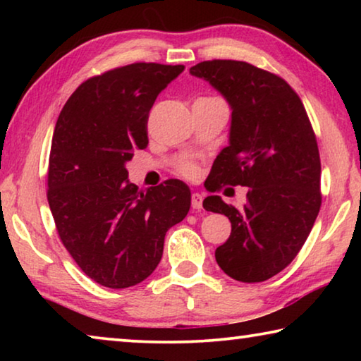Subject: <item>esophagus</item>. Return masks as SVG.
Listing matches in <instances>:
<instances>
[{"label":"esophagus","mask_w":361,"mask_h":361,"mask_svg":"<svg viewBox=\"0 0 361 361\" xmlns=\"http://www.w3.org/2000/svg\"><path fill=\"white\" fill-rule=\"evenodd\" d=\"M202 200H204L202 194L194 192V194L191 195V204H192V209H194V210H200V209H202Z\"/></svg>","instance_id":"34e87169"}]
</instances>
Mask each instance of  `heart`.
I'll return each mask as SVG.
<instances>
[{"label":"heart","mask_w":361,"mask_h":361,"mask_svg":"<svg viewBox=\"0 0 361 361\" xmlns=\"http://www.w3.org/2000/svg\"><path fill=\"white\" fill-rule=\"evenodd\" d=\"M178 172L180 175L186 176V178H195V176L199 175V166L192 161H185L180 164Z\"/></svg>","instance_id":"b5f03b06"}]
</instances>
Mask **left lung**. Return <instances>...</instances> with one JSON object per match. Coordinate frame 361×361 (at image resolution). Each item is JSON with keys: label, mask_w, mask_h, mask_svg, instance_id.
<instances>
[{"label": "left lung", "mask_w": 361, "mask_h": 361, "mask_svg": "<svg viewBox=\"0 0 361 361\" xmlns=\"http://www.w3.org/2000/svg\"><path fill=\"white\" fill-rule=\"evenodd\" d=\"M204 78L232 108L229 146L210 172L209 191L247 186L242 209L209 195L204 209L231 221L218 266L239 282H264L296 258L320 212V154L299 95L279 75L242 60H205Z\"/></svg>", "instance_id": "left-lung-1"}]
</instances>
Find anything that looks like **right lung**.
<instances>
[{
	"mask_svg": "<svg viewBox=\"0 0 361 361\" xmlns=\"http://www.w3.org/2000/svg\"><path fill=\"white\" fill-rule=\"evenodd\" d=\"M185 65L130 63L84 81L54 129L47 202L66 252L85 276L108 288L149 277L166 232L185 219L191 191L180 180L140 191L126 162L148 146L157 95Z\"/></svg>",
	"mask_w": 361,
	"mask_h": 361,
	"instance_id": "right-lung-1",
	"label": "right lung"
}]
</instances>
